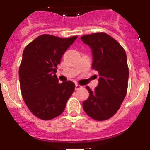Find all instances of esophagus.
I'll list each match as a JSON object with an SVG mask.
<instances>
[{"mask_svg": "<svg viewBox=\"0 0 150 150\" xmlns=\"http://www.w3.org/2000/svg\"><path fill=\"white\" fill-rule=\"evenodd\" d=\"M81 88H82L81 86H79V85H78V84L75 85V89L76 90H79V89H80Z\"/></svg>", "mask_w": 150, "mask_h": 150, "instance_id": "obj_1", "label": "esophagus"}]
</instances>
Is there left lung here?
Listing matches in <instances>:
<instances>
[{
  "label": "left lung",
  "instance_id": "left-lung-1",
  "mask_svg": "<svg viewBox=\"0 0 150 150\" xmlns=\"http://www.w3.org/2000/svg\"><path fill=\"white\" fill-rule=\"evenodd\" d=\"M92 52L91 68L99 73L98 84L83 103L84 111L98 121L108 120L120 109L126 95L129 76L126 53L117 41L106 33L82 36Z\"/></svg>",
  "mask_w": 150,
  "mask_h": 150
}]
</instances>
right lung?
<instances>
[{
	"instance_id": "1",
	"label": "right lung",
	"mask_w": 150,
	"mask_h": 150,
	"mask_svg": "<svg viewBox=\"0 0 150 150\" xmlns=\"http://www.w3.org/2000/svg\"><path fill=\"white\" fill-rule=\"evenodd\" d=\"M76 38L43 34L24 50L18 71L21 93L30 112L41 120L62 114L74 92V83H59L55 73L62 56Z\"/></svg>"
}]
</instances>
